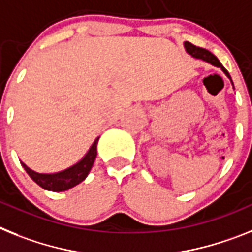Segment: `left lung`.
<instances>
[{"instance_id": "1", "label": "left lung", "mask_w": 252, "mask_h": 252, "mask_svg": "<svg viewBox=\"0 0 252 252\" xmlns=\"http://www.w3.org/2000/svg\"><path fill=\"white\" fill-rule=\"evenodd\" d=\"M184 48H185V50H187V53L190 54V56L192 57V58H196V60H202V61H205L207 63H211L212 65H214V67H218V68L222 69V72L224 74H226L227 77L229 78V81H231L232 86H233V82H232V78L231 76H229V73L227 72V69L223 67L222 64H220V62L218 61V58L216 56H214L212 52H209L208 49H204V48H200V47H195V45H192L191 43H189V41H185L184 43Z\"/></svg>"}]
</instances>
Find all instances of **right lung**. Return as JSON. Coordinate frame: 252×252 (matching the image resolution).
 <instances>
[{
  "mask_svg": "<svg viewBox=\"0 0 252 252\" xmlns=\"http://www.w3.org/2000/svg\"><path fill=\"white\" fill-rule=\"evenodd\" d=\"M99 138L100 137H97L94 141L91 147L89 148V151L85 153V156L78 162L64 168L62 171L50 172V174L36 172L30 167H28L23 161H20L21 166L28 172L30 178L43 189L49 190V191H65V190L72 189L73 187L82 183L87 178V175H89V172L93 168L96 155H97V142H99Z\"/></svg>",
  "mask_w": 252,
  "mask_h": 252,
  "instance_id": "obj_1",
  "label": "right lung"
}]
</instances>
